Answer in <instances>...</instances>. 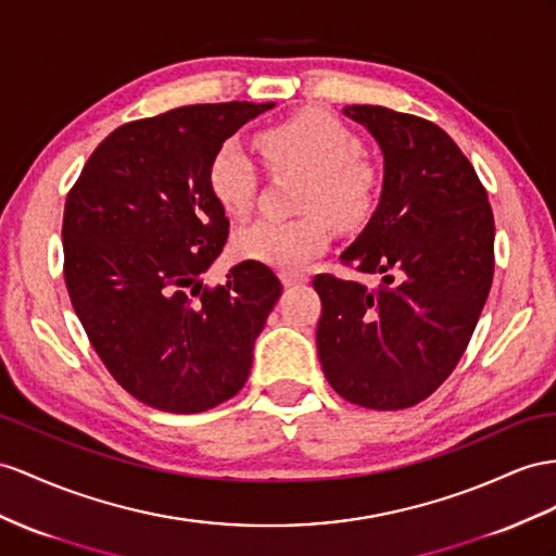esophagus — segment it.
Returning <instances> with one entry per match:
<instances>
[{
  "label": "esophagus",
  "mask_w": 556,
  "mask_h": 556,
  "mask_svg": "<svg viewBox=\"0 0 556 556\" xmlns=\"http://www.w3.org/2000/svg\"><path fill=\"white\" fill-rule=\"evenodd\" d=\"M281 283L283 287H298V283H305L307 277L305 275H298V273H281Z\"/></svg>",
  "instance_id": "obj_1"
}]
</instances>
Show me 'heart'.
Wrapping results in <instances>:
<instances>
[{
  "mask_svg": "<svg viewBox=\"0 0 556 556\" xmlns=\"http://www.w3.org/2000/svg\"><path fill=\"white\" fill-rule=\"evenodd\" d=\"M261 150L273 170H303L298 208L309 211L295 220L263 218L239 230V258L277 269H298L329 249L331 222L338 227L364 225L380 202L382 178L364 146L345 122L324 110L301 115L261 136ZM208 188L232 218H247L258 197V166L239 140H225L208 164Z\"/></svg>",
  "mask_w": 556,
  "mask_h": 556,
  "instance_id": "heart-1",
  "label": "heart"
}]
</instances>
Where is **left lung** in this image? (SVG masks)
I'll return each instance as SVG.
<instances>
[{
  "label": "left lung",
  "mask_w": 556,
  "mask_h": 556,
  "mask_svg": "<svg viewBox=\"0 0 556 556\" xmlns=\"http://www.w3.org/2000/svg\"><path fill=\"white\" fill-rule=\"evenodd\" d=\"M345 115L382 152L380 202L340 255L359 281L317 275V352L343 400L376 410L416 406L444 382L475 333L493 281V211L475 166L437 124L380 105Z\"/></svg>",
  "instance_id": "obj_1"
}]
</instances>
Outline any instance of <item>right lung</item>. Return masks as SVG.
I'll return each mask as SVG.
<instances>
[{
  "instance_id": "right-lung-1",
  "label": "right lung",
  "mask_w": 556,
  "mask_h": 556,
  "mask_svg": "<svg viewBox=\"0 0 556 556\" xmlns=\"http://www.w3.org/2000/svg\"><path fill=\"white\" fill-rule=\"evenodd\" d=\"M275 103H206L119 126L65 199L70 301L98 357L138 402L202 414L249 378L255 338L281 295L244 261L208 289L230 220L211 194L223 142Z\"/></svg>"
}]
</instances>
